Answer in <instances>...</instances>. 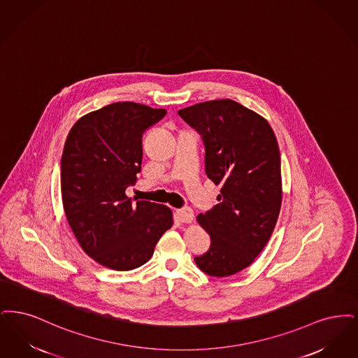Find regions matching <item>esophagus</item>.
Listing matches in <instances>:
<instances>
[{
    "label": "esophagus",
    "instance_id": "34e87169",
    "mask_svg": "<svg viewBox=\"0 0 358 358\" xmlns=\"http://www.w3.org/2000/svg\"><path fill=\"white\" fill-rule=\"evenodd\" d=\"M176 218L179 219L182 223H191L194 220V213L191 208H182V210H176L175 211Z\"/></svg>",
    "mask_w": 358,
    "mask_h": 358
}]
</instances>
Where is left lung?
<instances>
[{
    "label": "left lung",
    "mask_w": 358,
    "mask_h": 358,
    "mask_svg": "<svg viewBox=\"0 0 358 358\" xmlns=\"http://www.w3.org/2000/svg\"><path fill=\"white\" fill-rule=\"evenodd\" d=\"M178 113L202 135L206 175L222 186L218 204L196 217L211 246L195 264L213 277L234 275L255 261L277 224L282 204L277 138L264 117L230 99Z\"/></svg>",
    "instance_id": "obj_1"
}]
</instances>
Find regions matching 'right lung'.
<instances>
[{"instance_id": "1", "label": "right lung", "mask_w": 358, "mask_h": 358, "mask_svg": "<svg viewBox=\"0 0 358 358\" xmlns=\"http://www.w3.org/2000/svg\"><path fill=\"white\" fill-rule=\"evenodd\" d=\"M167 110L120 101L90 112L71 128L62 156V198L81 249L97 264L127 271L145 264L173 224L171 208L132 202L143 132Z\"/></svg>"}]
</instances>
